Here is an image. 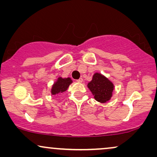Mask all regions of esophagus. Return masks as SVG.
I'll return each instance as SVG.
<instances>
[{"label":"esophagus","instance_id":"esophagus-1","mask_svg":"<svg viewBox=\"0 0 157 157\" xmlns=\"http://www.w3.org/2000/svg\"><path fill=\"white\" fill-rule=\"evenodd\" d=\"M83 78H80L79 79H78V80H77V82H78V83H82L83 82Z\"/></svg>","mask_w":157,"mask_h":157}]
</instances>
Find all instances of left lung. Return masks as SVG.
Wrapping results in <instances>:
<instances>
[{"instance_id":"1","label":"left lung","mask_w":157,"mask_h":157,"mask_svg":"<svg viewBox=\"0 0 157 157\" xmlns=\"http://www.w3.org/2000/svg\"><path fill=\"white\" fill-rule=\"evenodd\" d=\"M87 86L98 102L106 103L111 100L114 91L112 81L100 73H95L92 80L88 83Z\"/></svg>"}]
</instances>
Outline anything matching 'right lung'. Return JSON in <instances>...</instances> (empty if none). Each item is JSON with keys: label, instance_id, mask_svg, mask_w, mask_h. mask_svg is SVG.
<instances>
[{"label": "right lung", "instance_id": "add662e5", "mask_svg": "<svg viewBox=\"0 0 157 157\" xmlns=\"http://www.w3.org/2000/svg\"><path fill=\"white\" fill-rule=\"evenodd\" d=\"M73 83L71 78L68 77V78H62L59 77L57 80L53 83L51 89V94L53 96L59 95V94H63L65 92L69 86Z\"/></svg>", "mask_w": 157, "mask_h": 157}]
</instances>
